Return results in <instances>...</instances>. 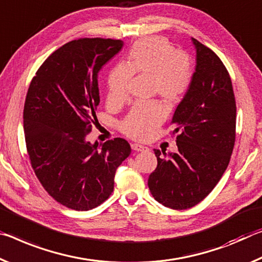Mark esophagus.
Masks as SVG:
<instances>
[{
  "mask_svg": "<svg viewBox=\"0 0 262 262\" xmlns=\"http://www.w3.org/2000/svg\"><path fill=\"white\" fill-rule=\"evenodd\" d=\"M131 148L134 149V151H138V152L147 151L148 149L146 146H143V145H139V144H131Z\"/></svg>",
  "mask_w": 262,
  "mask_h": 262,
  "instance_id": "obj_1",
  "label": "esophagus"
}]
</instances>
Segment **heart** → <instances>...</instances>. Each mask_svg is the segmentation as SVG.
<instances>
[{
  "label": "heart",
  "mask_w": 262,
  "mask_h": 262,
  "mask_svg": "<svg viewBox=\"0 0 262 262\" xmlns=\"http://www.w3.org/2000/svg\"><path fill=\"white\" fill-rule=\"evenodd\" d=\"M151 76L152 94H158L166 104L181 102L189 91L194 66L187 54L175 51L162 37H148L135 42L126 55L125 63L110 72L108 100L121 104L127 98L131 75ZM165 109L159 102L136 104L122 123V131L130 138L147 139L164 122Z\"/></svg>",
  "instance_id": "heart-1"
}]
</instances>
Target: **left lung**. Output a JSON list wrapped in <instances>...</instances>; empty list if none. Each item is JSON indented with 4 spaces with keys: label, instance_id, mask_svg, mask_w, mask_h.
<instances>
[{
    "label": "left lung",
    "instance_id": "obj_1",
    "mask_svg": "<svg viewBox=\"0 0 262 262\" xmlns=\"http://www.w3.org/2000/svg\"><path fill=\"white\" fill-rule=\"evenodd\" d=\"M191 41L194 76L171 118L178 152L154 149L158 166L148 178L154 200L175 210L194 207L211 192L228 168L235 140L237 108L229 72L213 51Z\"/></svg>",
    "mask_w": 262,
    "mask_h": 262
}]
</instances>
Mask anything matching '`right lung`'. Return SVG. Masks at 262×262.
Listing matches in <instances>:
<instances>
[{
  "mask_svg": "<svg viewBox=\"0 0 262 262\" xmlns=\"http://www.w3.org/2000/svg\"><path fill=\"white\" fill-rule=\"evenodd\" d=\"M123 45L103 38L67 42L39 67L25 98V143L34 174L57 202L78 211L108 199L116 169L131 153L123 138L102 146L87 140L100 104L98 72Z\"/></svg>",
  "mask_w": 262,
  "mask_h": 262,
  "instance_id": "add662e5",
  "label": "right lung"
}]
</instances>
